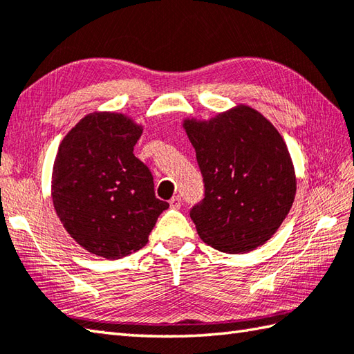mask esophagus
<instances>
[{"instance_id":"esophagus-1","label":"esophagus","mask_w":354,"mask_h":354,"mask_svg":"<svg viewBox=\"0 0 354 354\" xmlns=\"http://www.w3.org/2000/svg\"><path fill=\"white\" fill-rule=\"evenodd\" d=\"M169 204H170L171 208L178 209V208H181V205H183V199H181V196H179V194H176V196H173V198L169 201Z\"/></svg>"}]
</instances>
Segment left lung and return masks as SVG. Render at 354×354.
<instances>
[{
    "instance_id": "8db88e82",
    "label": "left lung",
    "mask_w": 354,
    "mask_h": 354,
    "mask_svg": "<svg viewBox=\"0 0 354 354\" xmlns=\"http://www.w3.org/2000/svg\"><path fill=\"white\" fill-rule=\"evenodd\" d=\"M184 127L204 178V199L190 209L201 239L228 254L250 252L268 242L297 192L281 135L248 106L209 122L185 120Z\"/></svg>"
}]
</instances>
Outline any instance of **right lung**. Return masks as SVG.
Listing matches in <instances>:
<instances>
[{"instance_id": "1", "label": "right lung", "mask_w": 354, "mask_h": 354, "mask_svg": "<svg viewBox=\"0 0 354 354\" xmlns=\"http://www.w3.org/2000/svg\"><path fill=\"white\" fill-rule=\"evenodd\" d=\"M141 133L131 118L95 112L59 146L53 205L68 234L99 257L115 260L141 250L169 208L155 196L152 171L133 155Z\"/></svg>"}]
</instances>
